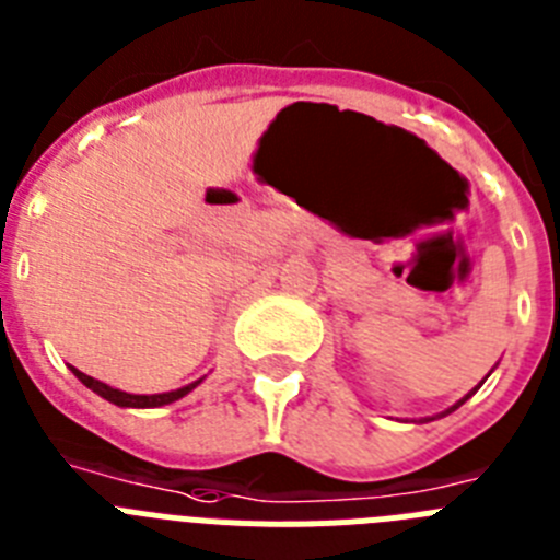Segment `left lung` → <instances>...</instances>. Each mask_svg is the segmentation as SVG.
<instances>
[{
    "mask_svg": "<svg viewBox=\"0 0 560 560\" xmlns=\"http://www.w3.org/2000/svg\"><path fill=\"white\" fill-rule=\"evenodd\" d=\"M479 387H482V384H477V389H479ZM477 389H471V393H468V395H465V398H463V400H457V404H454V407H452V409H446V412H443V415H448V412H454V409H457V407H463V404H465V400H468V398H471V395H474V393H477Z\"/></svg>",
    "mask_w": 560,
    "mask_h": 560,
    "instance_id": "8db88e82",
    "label": "left lung"
}]
</instances>
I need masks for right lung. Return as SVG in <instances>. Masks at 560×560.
<instances>
[{
  "label": "right lung",
  "mask_w": 560,
  "mask_h": 560,
  "mask_svg": "<svg viewBox=\"0 0 560 560\" xmlns=\"http://www.w3.org/2000/svg\"><path fill=\"white\" fill-rule=\"evenodd\" d=\"M72 373L81 378V384H86L92 393H97L101 398H106L108 404H117V407H131V409H153V407H165V404H173V400L185 398L187 393H192V389L199 387V381H192V384H187V387L182 389H171V393H160V395H131V393H122V389H114L108 387V384H103V381L92 378V375L81 373L78 368H72Z\"/></svg>",
  "instance_id": "1"
}]
</instances>
